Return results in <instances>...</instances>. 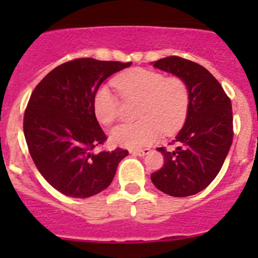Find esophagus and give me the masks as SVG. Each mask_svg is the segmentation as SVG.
<instances>
[{"instance_id":"34e87169","label":"esophagus","mask_w":258,"mask_h":258,"mask_svg":"<svg viewBox=\"0 0 258 258\" xmlns=\"http://www.w3.org/2000/svg\"><path fill=\"white\" fill-rule=\"evenodd\" d=\"M151 152L150 149H142V150H132L131 154L137 155V156H146V155H149Z\"/></svg>"}]
</instances>
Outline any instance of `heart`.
I'll return each mask as SVG.
<instances>
[{
  "mask_svg": "<svg viewBox=\"0 0 258 258\" xmlns=\"http://www.w3.org/2000/svg\"><path fill=\"white\" fill-rule=\"evenodd\" d=\"M125 99H140L136 122H126L111 131V141L126 149H141L155 142L161 132L170 134L183 124L190 104V92L179 77H165L157 71L134 68L112 80ZM98 121L111 124L117 118L120 99L107 85L101 86L93 98Z\"/></svg>",
  "mask_w": 258,
  "mask_h": 258,
  "instance_id": "b5f03b06",
  "label": "heart"
}]
</instances>
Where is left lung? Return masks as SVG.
<instances>
[{
  "instance_id": "1",
  "label": "left lung",
  "mask_w": 258,
  "mask_h": 258,
  "mask_svg": "<svg viewBox=\"0 0 258 258\" xmlns=\"http://www.w3.org/2000/svg\"><path fill=\"white\" fill-rule=\"evenodd\" d=\"M154 67L179 77L190 92L183 127L173 143L159 147L164 156L161 169L151 174L152 183L170 197L195 195L218 174L231 147L232 108L221 84L208 70L179 56L154 61Z\"/></svg>"
}]
</instances>
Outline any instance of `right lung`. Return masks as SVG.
Masks as SVG:
<instances>
[{
  "label": "right lung",
  "mask_w": 258,
  "mask_h": 258,
  "mask_svg": "<svg viewBox=\"0 0 258 258\" xmlns=\"http://www.w3.org/2000/svg\"><path fill=\"white\" fill-rule=\"evenodd\" d=\"M132 63L80 58L58 66L35 88L24 113V137L33 163L52 187L71 198L97 195L129 152H95L106 134L93 98L104 80Z\"/></svg>",
  "instance_id": "right-lung-1"
}]
</instances>
